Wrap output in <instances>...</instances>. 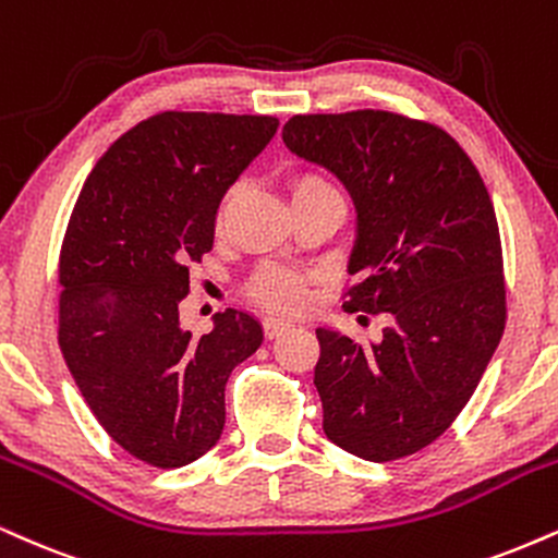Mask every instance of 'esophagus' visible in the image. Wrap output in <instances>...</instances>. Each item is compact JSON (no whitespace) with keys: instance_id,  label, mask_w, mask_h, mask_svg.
I'll use <instances>...</instances> for the list:
<instances>
[{"instance_id":"34e87169","label":"esophagus","mask_w":558,"mask_h":558,"mask_svg":"<svg viewBox=\"0 0 558 558\" xmlns=\"http://www.w3.org/2000/svg\"><path fill=\"white\" fill-rule=\"evenodd\" d=\"M262 330H265L267 338H278V335L291 330V322L280 319V317H267L265 322H262Z\"/></svg>"}]
</instances>
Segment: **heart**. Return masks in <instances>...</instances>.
Returning <instances> with one entry per match:
<instances>
[{"label":"heart","mask_w":558,"mask_h":558,"mask_svg":"<svg viewBox=\"0 0 558 558\" xmlns=\"http://www.w3.org/2000/svg\"><path fill=\"white\" fill-rule=\"evenodd\" d=\"M325 194H340L332 179L325 177V173L301 171L291 179L293 203L306 197H325ZM228 207H231V197H226L218 207V218H215L218 228L223 226ZM246 296L262 306L278 308V312H296L308 299L306 275L286 265H262L250 278V283H246Z\"/></svg>","instance_id":"1"}]
</instances>
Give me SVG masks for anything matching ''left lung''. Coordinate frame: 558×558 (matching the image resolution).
I'll use <instances>...</instances> for the list:
<instances>
[{
    "instance_id": "obj_1",
    "label": "left lung",
    "mask_w": 558,
    "mask_h": 558,
    "mask_svg": "<svg viewBox=\"0 0 558 558\" xmlns=\"http://www.w3.org/2000/svg\"><path fill=\"white\" fill-rule=\"evenodd\" d=\"M283 143L355 203L343 308L387 314L379 343L317 330L325 434L355 458H408L452 426L505 332L492 197L458 140L402 113H299Z\"/></svg>"
}]
</instances>
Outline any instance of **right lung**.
I'll use <instances>...</instances> for the list:
<instances>
[{
    "label": "right lung",
    "mask_w": 558,
    "mask_h": 558,
    "mask_svg": "<svg viewBox=\"0 0 558 558\" xmlns=\"http://www.w3.org/2000/svg\"><path fill=\"white\" fill-rule=\"evenodd\" d=\"M275 130V117L156 113L104 153L66 223L59 348L104 432L153 468L190 465L220 439L226 381L262 343L236 308L192 338L179 304L220 199Z\"/></svg>",
    "instance_id": "add662e5"
}]
</instances>
